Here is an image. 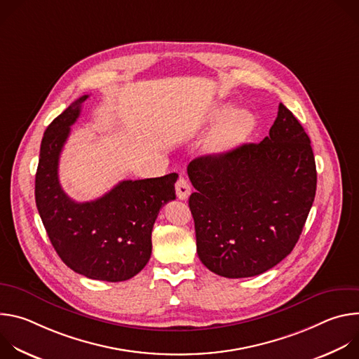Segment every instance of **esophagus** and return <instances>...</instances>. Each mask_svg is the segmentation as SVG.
Segmentation results:
<instances>
[{"mask_svg": "<svg viewBox=\"0 0 359 359\" xmlns=\"http://www.w3.org/2000/svg\"><path fill=\"white\" fill-rule=\"evenodd\" d=\"M176 194L180 200H186L190 194V184L184 177H180L176 183Z\"/></svg>", "mask_w": 359, "mask_h": 359, "instance_id": "1", "label": "esophagus"}]
</instances>
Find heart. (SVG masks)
I'll return each mask as SVG.
<instances>
[{"mask_svg":"<svg viewBox=\"0 0 359 359\" xmlns=\"http://www.w3.org/2000/svg\"><path fill=\"white\" fill-rule=\"evenodd\" d=\"M233 107L224 104L212 112L213 122H222L208 142V150L215 155L231 150L243 143L254 130L255 119L247 111H237L233 114ZM226 118L225 121L224 119ZM225 122L223 123L222 121Z\"/></svg>","mask_w":359,"mask_h":359,"instance_id":"1","label":"heart"}]
</instances>
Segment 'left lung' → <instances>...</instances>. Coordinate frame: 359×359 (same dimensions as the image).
I'll return each mask as SVG.
<instances>
[{
	"label": "left lung",
	"instance_id": "8db88e82",
	"mask_svg": "<svg viewBox=\"0 0 359 359\" xmlns=\"http://www.w3.org/2000/svg\"><path fill=\"white\" fill-rule=\"evenodd\" d=\"M200 262L226 278L259 276L292 251L317 189L311 140L283 105L260 143L187 166Z\"/></svg>",
	"mask_w": 359,
	"mask_h": 359
}]
</instances>
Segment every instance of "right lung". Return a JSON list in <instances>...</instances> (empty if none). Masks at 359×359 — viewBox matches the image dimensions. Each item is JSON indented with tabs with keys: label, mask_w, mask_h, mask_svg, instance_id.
Returning <instances> with one entry per match:
<instances>
[{
	"label": "right lung",
	"mask_w": 359,
	"mask_h": 359,
	"mask_svg": "<svg viewBox=\"0 0 359 359\" xmlns=\"http://www.w3.org/2000/svg\"><path fill=\"white\" fill-rule=\"evenodd\" d=\"M88 95L46 128L35 175L36 209L61 260L92 280L118 283L136 276L151 254V230L159 210L176 198V173L123 180L92 201H75L61 187L62 147Z\"/></svg>",
	"instance_id": "right-lung-1"
}]
</instances>
